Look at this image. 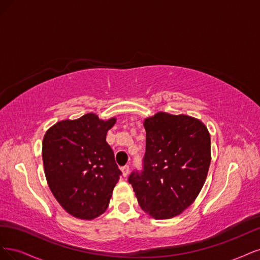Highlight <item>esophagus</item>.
Returning <instances> with one entry per match:
<instances>
[{
	"instance_id": "34e87169",
	"label": "esophagus",
	"mask_w": 260,
	"mask_h": 260,
	"mask_svg": "<svg viewBox=\"0 0 260 260\" xmlns=\"http://www.w3.org/2000/svg\"><path fill=\"white\" fill-rule=\"evenodd\" d=\"M121 171H122V174H123L124 177H126V176L129 173V166L128 165H125V166L121 167Z\"/></svg>"
}]
</instances>
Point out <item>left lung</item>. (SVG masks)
Instances as JSON below:
<instances>
[{"instance_id": "obj_1", "label": "left lung", "mask_w": 260, "mask_h": 260, "mask_svg": "<svg viewBox=\"0 0 260 260\" xmlns=\"http://www.w3.org/2000/svg\"><path fill=\"white\" fill-rule=\"evenodd\" d=\"M144 171L128 182L140 207L155 219L188 208L203 188L211 164V135L202 121L157 112L145 119Z\"/></svg>"}]
</instances>
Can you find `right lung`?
Segmentation results:
<instances>
[{
	"label": "right lung",
	"mask_w": 260,
	"mask_h": 260,
	"mask_svg": "<svg viewBox=\"0 0 260 260\" xmlns=\"http://www.w3.org/2000/svg\"><path fill=\"white\" fill-rule=\"evenodd\" d=\"M115 122L87 113L57 122L45 133L42 157L48 187L75 218L91 220L109 206L122 174L106 141Z\"/></svg>",
	"instance_id": "right-lung-1"
}]
</instances>
